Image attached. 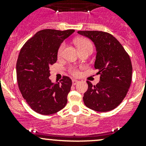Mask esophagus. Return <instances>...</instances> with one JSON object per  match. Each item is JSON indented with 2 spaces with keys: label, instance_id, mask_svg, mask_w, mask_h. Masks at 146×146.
Masks as SVG:
<instances>
[{
  "label": "esophagus",
  "instance_id": "obj_1",
  "mask_svg": "<svg viewBox=\"0 0 146 146\" xmlns=\"http://www.w3.org/2000/svg\"><path fill=\"white\" fill-rule=\"evenodd\" d=\"M78 82V81L77 80H76V79H73V80H72V83H73V85H76Z\"/></svg>",
  "mask_w": 146,
  "mask_h": 146
}]
</instances>
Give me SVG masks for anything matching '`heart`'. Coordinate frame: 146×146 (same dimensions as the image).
<instances>
[{"label":"heart","mask_w":146,"mask_h":146,"mask_svg":"<svg viewBox=\"0 0 146 146\" xmlns=\"http://www.w3.org/2000/svg\"><path fill=\"white\" fill-rule=\"evenodd\" d=\"M76 42V44L78 48L79 51L80 52H82V51H92V48H93V45H92V43L91 42V41L90 39H87V38L85 37H80L78 38V39H76L75 41ZM65 43H62L61 45H60L59 48L58 49V56H61L63 54V52H64V50L65 48ZM68 71L70 74H72L73 76H78L79 75V70L75 66H70L68 68Z\"/></svg>","instance_id":"b5f03b06"}]
</instances>
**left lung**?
<instances>
[{"mask_svg":"<svg viewBox=\"0 0 146 146\" xmlns=\"http://www.w3.org/2000/svg\"><path fill=\"white\" fill-rule=\"evenodd\" d=\"M90 38L97 49L95 69L100 80L93 85L87 81L88 89L84 94L85 106L100 112L117 107L126 97L132 80V64L128 53L113 35L102 31H78Z\"/></svg>","mask_w":146,"mask_h":146,"instance_id":"1","label":"left lung"}]
</instances>
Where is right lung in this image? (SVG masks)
Here are the masks:
<instances>
[{
    "label": "right lung",
    "instance_id": "obj_1",
    "mask_svg": "<svg viewBox=\"0 0 146 146\" xmlns=\"http://www.w3.org/2000/svg\"><path fill=\"white\" fill-rule=\"evenodd\" d=\"M74 29H46L25 42L16 64L17 80L23 98L32 110L43 115L55 114L64 108L72 85L67 76L58 83L48 78L49 66L57 61V53L65 39Z\"/></svg>",
    "mask_w": 146,
    "mask_h": 146
}]
</instances>
